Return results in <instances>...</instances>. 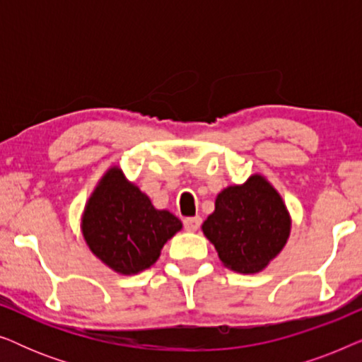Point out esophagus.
<instances>
[{"label":"esophagus","mask_w":362,"mask_h":362,"mask_svg":"<svg viewBox=\"0 0 362 362\" xmlns=\"http://www.w3.org/2000/svg\"><path fill=\"white\" fill-rule=\"evenodd\" d=\"M202 219L199 216H194V217H186L185 219V229L189 230V232H196L199 229Z\"/></svg>","instance_id":"esophagus-1"}]
</instances>
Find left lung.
<instances>
[{"mask_svg":"<svg viewBox=\"0 0 362 362\" xmlns=\"http://www.w3.org/2000/svg\"><path fill=\"white\" fill-rule=\"evenodd\" d=\"M201 229L224 267L259 274L284 250L291 217L267 177L252 175L244 185L227 186L217 194L216 209Z\"/></svg>","mask_w":362,"mask_h":362,"instance_id":"1","label":"left lung"}]
</instances>
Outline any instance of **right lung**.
Masks as SVG:
<instances>
[{
	"label": "right lung",
	"instance_id": "obj_1",
	"mask_svg": "<svg viewBox=\"0 0 362 362\" xmlns=\"http://www.w3.org/2000/svg\"><path fill=\"white\" fill-rule=\"evenodd\" d=\"M182 222L156 209L120 166L108 168L82 212L81 230L93 255L120 275H135L160 259L163 245Z\"/></svg>",
	"mask_w": 362,
	"mask_h": 362
}]
</instances>
